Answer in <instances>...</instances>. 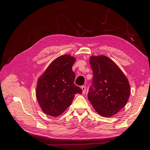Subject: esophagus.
Masks as SVG:
<instances>
[{
    "mask_svg": "<svg viewBox=\"0 0 150 150\" xmlns=\"http://www.w3.org/2000/svg\"><path fill=\"white\" fill-rule=\"evenodd\" d=\"M81 88H82V90H83V94H85V91H86L85 86H82V87H81Z\"/></svg>",
    "mask_w": 150,
    "mask_h": 150,
    "instance_id": "esophagus-1",
    "label": "esophagus"
}]
</instances>
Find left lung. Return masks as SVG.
<instances>
[{
	"mask_svg": "<svg viewBox=\"0 0 150 150\" xmlns=\"http://www.w3.org/2000/svg\"><path fill=\"white\" fill-rule=\"evenodd\" d=\"M92 84L88 99L102 116L109 117L118 112L130 97L128 80L118 66L105 55L92 56Z\"/></svg>",
	"mask_w": 150,
	"mask_h": 150,
	"instance_id": "obj_1",
	"label": "left lung"
}]
</instances>
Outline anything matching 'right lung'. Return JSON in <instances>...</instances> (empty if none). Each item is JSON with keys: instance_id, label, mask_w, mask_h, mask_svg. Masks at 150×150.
I'll list each match as a JSON object with an SVG mask.
<instances>
[{"instance_id": "add662e5", "label": "right lung", "mask_w": 150, "mask_h": 150, "mask_svg": "<svg viewBox=\"0 0 150 150\" xmlns=\"http://www.w3.org/2000/svg\"><path fill=\"white\" fill-rule=\"evenodd\" d=\"M75 58L69 55L58 57L50 63L38 81L36 97L43 112L58 116L72 103L75 95L83 90L74 83L72 67Z\"/></svg>"}]
</instances>
